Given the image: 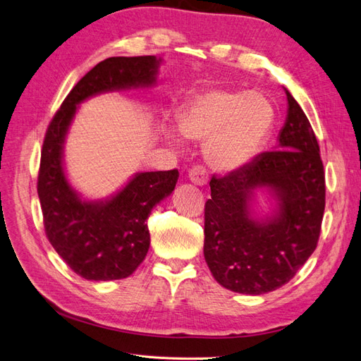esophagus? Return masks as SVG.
<instances>
[{
	"instance_id": "obj_1",
	"label": "esophagus",
	"mask_w": 361,
	"mask_h": 361,
	"mask_svg": "<svg viewBox=\"0 0 361 361\" xmlns=\"http://www.w3.org/2000/svg\"><path fill=\"white\" fill-rule=\"evenodd\" d=\"M189 178L192 183H195L197 186H204V184L209 181V172L204 168V166H193L189 171Z\"/></svg>"
}]
</instances>
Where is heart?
I'll use <instances>...</instances> for the list:
<instances>
[{"label": "heart", "mask_w": 361, "mask_h": 361, "mask_svg": "<svg viewBox=\"0 0 361 361\" xmlns=\"http://www.w3.org/2000/svg\"><path fill=\"white\" fill-rule=\"evenodd\" d=\"M180 134L204 142L212 168L223 172L241 169L261 151L274 123L270 100L257 91L212 88L184 104L177 116ZM172 142L180 138L169 133Z\"/></svg>", "instance_id": "1"}]
</instances>
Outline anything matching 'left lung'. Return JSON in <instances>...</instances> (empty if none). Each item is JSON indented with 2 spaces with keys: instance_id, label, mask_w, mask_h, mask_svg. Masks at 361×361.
<instances>
[{
  "instance_id": "1",
  "label": "left lung",
  "mask_w": 361,
  "mask_h": 361,
  "mask_svg": "<svg viewBox=\"0 0 361 361\" xmlns=\"http://www.w3.org/2000/svg\"><path fill=\"white\" fill-rule=\"evenodd\" d=\"M279 147L224 177L210 180L204 204V257L216 282L243 294H264L290 282L316 250L325 212V171L319 142L294 97ZM269 187L280 200L276 217L252 220L250 200Z\"/></svg>"
}]
</instances>
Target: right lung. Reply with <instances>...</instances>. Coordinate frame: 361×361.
<instances>
[{
  "label": "right lung",
  "mask_w": 361,
  "mask_h": 361,
  "mask_svg": "<svg viewBox=\"0 0 361 361\" xmlns=\"http://www.w3.org/2000/svg\"><path fill=\"white\" fill-rule=\"evenodd\" d=\"M155 56H116L99 62L68 92L44 137L38 173L45 235L70 269L88 281L125 279L149 250L146 219L155 204L171 195L178 171L142 172L105 202L82 201L62 168V146L78 104L97 92L149 87Z\"/></svg>",
  "instance_id": "1"
}]
</instances>
